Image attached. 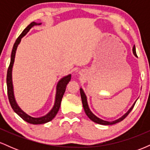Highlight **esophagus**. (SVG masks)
Returning <instances> with one entry per match:
<instances>
[{"label": "esophagus", "mask_w": 150, "mask_h": 150, "mask_svg": "<svg viewBox=\"0 0 150 150\" xmlns=\"http://www.w3.org/2000/svg\"><path fill=\"white\" fill-rule=\"evenodd\" d=\"M80 74H82V71H81V72H80Z\"/></svg>", "instance_id": "obj_1"}]
</instances>
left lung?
<instances>
[{"label":"left lung","mask_w":150,"mask_h":150,"mask_svg":"<svg viewBox=\"0 0 150 150\" xmlns=\"http://www.w3.org/2000/svg\"><path fill=\"white\" fill-rule=\"evenodd\" d=\"M132 53H133V54L135 55V57H137V54H136L135 45L133 46V48H132ZM80 95H81V99H82V105H83V108H84V110H85V112L86 113V115H87L89 119L92 120L93 122H94V123H98V124H100V125H113V124H116V123H119V122H120V121H122V120L124 119L125 117L128 116V115L129 114V113L132 111V109L133 108L134 106H135V102L137 101V100H136L135 102H134V104L132 105L131 107L130 108V109H129L124 115H123V116L120 117V118H118V119H116L115 120H113V121H108V120H104L103 119H101L100 118H99V117L95 116V115H94V113L92 112V111H91L90 108H89V107L88 103H87V96H86L85 93L84 92L83 89H82V87L80 89Z\"/></svg>","instance_id":"1"}]
</instances>
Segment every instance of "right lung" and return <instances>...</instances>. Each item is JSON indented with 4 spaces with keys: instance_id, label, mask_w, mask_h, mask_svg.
I'll use <instances>...</instances> for the list:
<instances>
[{
    "instance_id": "add662e5",
    "label": "right lung",
    "mask_w": 150,
    "mask_h": 150,
    "mask_svg": "<svg viewBox=\"0 0 150 150\" xmlns=\"http://www.w3.org/2000/svg\"><path fill=\"white\" fill-rule=\"evenodd\" d=\"M42 23H37L36 22H32L27 26V27L23 30L22 34L19 36V37L15 41V43L13 46V50H12L11 53V58H10V63L9 65V68L8 69V73H7V87H8V99H9L10 104L11 105V107L13 109L19 116L24 120H25L27 123H31V124L38 125V124H44V123H48V122L51 121V120L54 118L57 114L58 110H59L60 106H61V103L62 98L63 97L65 89H66V86L69 83L70 79H71V74L66 75L62 77L61 80L58 82L57 85H56V97H55V101L53 106L50 110L49 113H47L45 116H43L41 117H32L27 114V113L25 112L19 106V105L15 100V94H14V88H13V76H12V73H13V64L15 62V53H16L17 49L18 46L20 44L21 39L22 37L30 32V30L35 25H40Z\"/></svg>"
}]
</instances>
